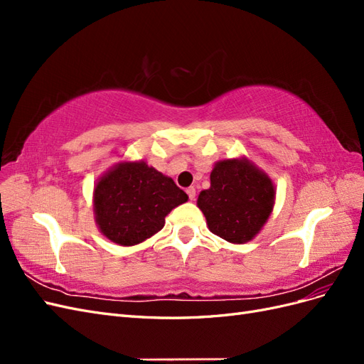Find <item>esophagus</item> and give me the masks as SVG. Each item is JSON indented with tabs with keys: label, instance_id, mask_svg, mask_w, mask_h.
Returning a JSON list of instances; mask_svg holds the SVG:
<instances>
[{
	"label": "esophagus",
	"instance_id": "esophagus-1",
	"mask_svg": "<svg viewBox=\"0 0 364 364\" xmlns=\"http://www.w3.org/2000/svg\"><path fill=\"white\" fill-rule=\"evenodd\" d=\"M186 194H188L190 200H194L196 199V188H194V186H190V188H186Z\"/></svg>",
	"mask_w": 364,
	"mask_h": 364
}]
</instances>
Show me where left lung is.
I'll list each match as a JSON object with an SVG mask.
<instances>
[{
  "instance_id": "left-lung-1",
  "label": "left lung",
  "mask_w": 364,
  "mask_h": 364,
  "mask_svg": "<svg viewBox=\"0 0 364 364\" xmlns=\"http://www.w3.org/2000/svg\"><path fill=\"white\" fill-rule=\"evenodd\" d=\"M274 185L269 176L246 158L218 161L211 186L197 199L213 234L243 245L255 237L272 213Z\"/></svg>"
}]
</instances>
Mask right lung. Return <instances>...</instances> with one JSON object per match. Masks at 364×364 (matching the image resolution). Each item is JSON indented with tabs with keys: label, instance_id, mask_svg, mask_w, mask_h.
I'll return each instance as SVG.
<instances>
[{
	"label": "right lung",
	"instance_id": "add662e5",
	"mask_svg": "<svg viewBox=\"0 0 364 364\" xmlns=\"http://www.w3.org/2000/svg\"><path fill=\"white\" fill-rule=\"evenodd\" d=\"M186 200L171 178L144 161L119 162L95 183V222L114 243L135 246L159 232L165 215Z\"/></svg>",
	"mask_w": 364,
	"mask_h": 364
}]
</instances>
